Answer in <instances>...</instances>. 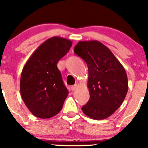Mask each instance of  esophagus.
<instances>
[{
    "instance_id": "1",
    "label": "esophagus",
    "mask_w": 148,
    "mask_h": 148,
    "mask_svg": "<svg viewBox=\"0 0 148 148\" xmlns=\"http://www.w3.org/2000/svg\"><path fill=\"white\" fill-rule=\"evenodd\" d=\"M77 85H72V86L71 87V90H72V91H74V90H76V88H77Z\"/></svg>"
}]
</instances>
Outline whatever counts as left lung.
Here are the masks:
<instances>
[{
	"mask_svg": "<svg viewBox=\"0 0 148 148\" xmlns=\"http://www.w3.org/2000/svg\"><path fill=\"white\" fill-rule=\"evenodd\" d=\"M74 52L88 67L90 99L82 107V112L96 120L110 116L121 105L128 92L124 68L112 52L98 41L79 42Z\"/></svg>",
	"mask_w": 148,
	"mask_h": 148,
	"instance_id": "1",
	"label": "left lung"
}]
</instances>
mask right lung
Masks as SVG:
<instances>
[{
  "mask_svg": "<svg viewBox=\"0 0 148 148\" xmlns=\"http://www.w3.org/2000/svg\"><path fill=\"white\" fill-rule=\"evenodd\" d=\"M72 46V42L53 36L41 44L24 66L20 93L25 105L35 116L49 119L63 107L68 91L57 63Z\"/></svg>",
  "mask_w": 148,
  "mask_h": 148,
  "instance_id": "add662e5",
  "label": "right lung"
}]
</instances>
